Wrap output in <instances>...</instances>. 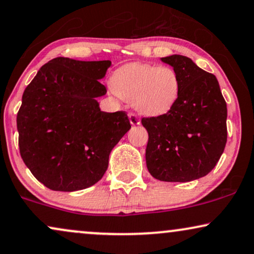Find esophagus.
Segmentation results:
<instances>
[{"label":"esophagus","instance_id":"obj_1","mask_svg":"<svg viewBox=\"0 0 254 254\" xmlns=\"http://www.w3.org/2000/svg\"><path fill=\"white\" fill-rule=\"evenodd\" d=\"M129 118H130V123L132 125H139L140 121L138 116L134 113H129Z\"/></svg>","mask_w":254,"mask_h":254}]
</instances>
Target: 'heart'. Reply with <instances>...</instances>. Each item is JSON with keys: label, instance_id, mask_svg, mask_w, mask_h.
Instances as JSON below:
<instances>
[{"label": "heart", "instance_id": "obj_1", "mask_svg": "<svg viewBox=\"0 0 254 254\" xmlns=\"http://www.w3.org/2000/svg\"><path fill=\"white\" fill-rule=\"evenodd\" d=\"M113 92L131 101L134 109L146 116H161L173 109L181 94V80L171 66L130 63L115 70L110 80Z\"/></svg>", "mask_w": 254, "mask_h": 254}]
</instances>
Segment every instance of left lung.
<instances>
[{
  "label": "left lung",
  "mask_w": 254,
  "mask_h": 254,
  "mask_svg": "<svg viewBox=\"0 0 254 254\" xmlns=\"http://www.w3.org/2000/svg\"><path fill=\"white\" fill-rule=\"evenodd\" d=\"M181 80L178 103L167 114L143 117L148 133L146 166L160 181L188 182L207 175L225 148L226 103L214 74L185 56L161 58Z\"/></svg>",
  "instance_id": "left-lung-1"
}]
</instances>
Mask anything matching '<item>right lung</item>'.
Masks as SVG:
<instances>
[{"label": "right lung", "instance_id": "obj_1", "mask_svg": "<svg viewBox=\"0 0 254 254\" xmlns=\"http://www.w3.org/2000/svg\"><path fill=\"white\" fill-rule=\"evenodd\" d=\"M110 60L58 57L42 66L25 88L17 113L21 157L37 180L57 191L99 182L109 154L131 124L125 111H101L96 97Z\"/></svg>", "mask_w": 254, "mask_h": 254}]
</instances>
